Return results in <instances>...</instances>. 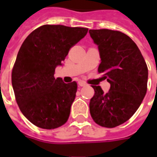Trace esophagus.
I'll use <instances>...</instances> for the list:
<instances>
[{"label": "esophagus", "mask_w": 157, "mask_h": 157, "mask_svg": "<svg viewBox=\"0 0 157 157\" xmlns=\"http://www.w3.org/2000/svg\"><path fill=\"white\" fill-rule=\"evenodd\" d=\"M78 85L80 86H86V83L83 82V81H80V82H78Z\"/></svg>", "instance_id": "34e87169"}]
</instances>
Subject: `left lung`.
I'll return each mask as SVG.
<instances>
[{"label":"left lung","instance_id":"obj_1","mask_svg":"<svg viewBox=\"0 0 157 157\" xmlns=\"http://www.w3.org/2000/svg\"><path fill=\"white\" fill-rule=\"evenodd\" d=\"M98 45L101 63L98 73L110 83L103 92L100 86H92L94 95L89 108L96 124L114 128L134 115L147 91L148 68L140 49L128 35L109 29L89 30Z\"/></svg>","mask_w":157,"mask_h":157}]
</instances>
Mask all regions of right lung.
I'll return each instance as SVG.
<instances>
[{"instance_id": "obj_1", "label": "right lung", "mask_w": 157, "mask_h": 157, "mask_svg": "<svg viewBox=\"0 0 157 157\" xmlns=\"http://www.w3.org/2000/svg\"><path fill=\"white\" fill-rule=\"evenodd\" d=\"M88 29L43 25L22 43L12 71L15 98L22 114L39 128L54 129L67 122L77 91V83L55 78L70 48Z\"/></svg>"}]
</instances>
